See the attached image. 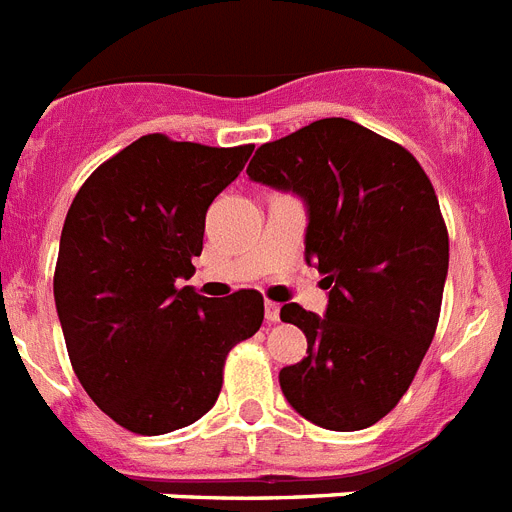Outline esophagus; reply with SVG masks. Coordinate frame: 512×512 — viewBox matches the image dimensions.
Instances as JSON below:
<instances>
[{"mask_svg":"<svg viewBox=\"0 0 512 512\" xmlns=\"http://www.w3.org/2000/svg\"><path fill=\"white\" fill-rule=\"evenodd\" d=\"M264 313H266V321L277 323L279 321V303H272V300H266Z\"/></svg>","mask_w":512,"mask_h":512,"instance_id":"1","label":"esophagus"}]
</instances>
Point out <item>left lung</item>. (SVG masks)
I'll list each match as a JSON object with an SVG mask.
<instances>
[{"mask_svg": "<svg viewBox=\"0 0 512 512\" xmlns=\"http://www.w3.org/2000/svg\"><path fill=\"white\" fill-rule=\"evenodd\" d=\"M248 178L308 207L305 261L326 274V316L298 303L279 318L308 357L279 370L292 409L336 432L365 430L412 386L438 329L448 230L409 150L349 119H321L261 144Z\"/></svg>", "mask_w": 512, "mask_h": 512, "instance_id": "1", "label": "left lung"}]
</instances>
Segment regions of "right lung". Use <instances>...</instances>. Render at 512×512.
<instances>
[{
	"mask_svg": "<svg viewBox=\"0 0 512 512\" xmlns=\"http://www.w3.org/2000/svg\"><path fill=\"white\" fill-rule=\"evenodd\" d=\"M253 144L147 134L93 170L64 220L54 300L87 396L137 435L181 430L220 396L227 352L264 321V298L178 287L202 253L209 204Z\"/></svg>",
	"mask_w": 512,
	"mask_h": 512,
	"instance_id": "add662e5",
	"label": "right lung"
}]
</instances>
